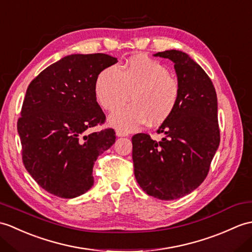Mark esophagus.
Listing matches in <instances>:
<instances>
[{"label":"esophagus","instance_id":"1","mask_svg":"<svg viewBox=\"0 0 252 252\" xmlns=\"http://www.w3.org/2000/svg\"><path fill=\"white\" fill-rule=\"evenodd\" d=\"M116 135L118 136V137H124V136H127V133H126V132H122V131H119V130H117V131H116Z\"/></svg>","mask_w":252,"mask_h":252}]
</instances>
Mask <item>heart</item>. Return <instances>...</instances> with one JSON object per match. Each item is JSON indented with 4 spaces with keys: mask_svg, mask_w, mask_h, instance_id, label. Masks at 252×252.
Returning <instances> with one entry per match:
<instances>
[{
    "mask_svg": "<svg viewBox=\"0 0 252 252\" xmlns=\"http://www.w3.org/2000/svg\"><path fill=\"white\" fill-rule=\"evenodd\" d=\"M96 102L112 112L108 124L122 132L136 131L149 121L158 126L166 121L176 109L180 96L178 81L159 61L146 56L130 58L120 69L112 65L97 75L94 85Z\"/></svg>",
    "mask_w": 252,
    "mask_h": 252,
    "instance_id": "b5f03b06",
    "label": "heart"
}]
</instances>
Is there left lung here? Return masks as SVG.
Returning <instances> with one entry per match:
<instances>
[{
  "instance_id": "obj_1",
  "label": "left lung",
  "mask_w": 252,
  "mask_h": 252,
  "mask_svg": "<svg viewBox=\"0 0 252 252\" xmlns=\"http://www.w3.org/2000/svg\"><path fill=\"white\" fill-rule=\"evenodd\" d=\"M154 56L174 63L179 102L159 126L160 142L144 133L132 137V159L140 188L171 201L194 191L207 176L220 143L218 102L212 80L188 54L171 49Z\"/></svg>"
}]
</instances>
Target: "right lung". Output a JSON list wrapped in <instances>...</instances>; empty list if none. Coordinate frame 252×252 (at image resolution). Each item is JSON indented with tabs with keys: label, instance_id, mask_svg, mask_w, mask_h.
<instances>
[{
	"label": "right lung",
	"instance_id": "obj_1",
	"mask_svg": "<svg viewBox=\"0 0 252 252\" xmlns=\"http://www.w3.org/2000/svg\"><path fill=\"white\" fill-rule=\"evenodd\" d=\"M118 62L105 54H74L51 64L29 85L17 128L27 171L44 190L73 198L90 190L97 157L116 140L94 94L97 75Z\"/></svg>",
	"mask_w": 252,
	"mask_h": 252
}]
</instances>
